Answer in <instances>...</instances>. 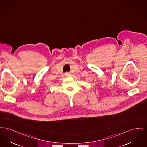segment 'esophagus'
Wrapping results in <instances>:
<instances>
[{"label":"esophagus","mask_w":147,"mask_h":147,"mask_svg":"<svg viewBox=\"0 0 147 147\" xmlns=\"http://www.w3.org/2000/svg\"><path fill=\"white\" fill-rule=\"evenodd\" d=\"M65 75L66 76H70V74H69V72H66V73H65Z\"/></svg>","instance_id":"obj_1"}]
</instances>
